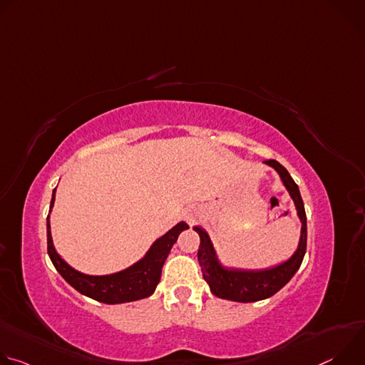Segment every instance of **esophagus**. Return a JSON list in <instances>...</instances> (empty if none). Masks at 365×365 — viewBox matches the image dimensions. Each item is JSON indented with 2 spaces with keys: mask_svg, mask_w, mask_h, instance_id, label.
<instances>
[{
  "mask_svg": "<svg viewBox=\"0 0 365 365\" xmlns=\"http://www.w3.org/2000/svg\"><path fill=\"white\" fill-rule=\"evenodd\" d=\"M200 215H202V210H200V207H197V206H189L187 210L185 211V218H186V221L189 224L195 222Z\"/></svg>",
  "mask_w": 365,
  "mask_h": 365,
  "instance_id": "esophagus-1",
  "label": "esophagus"
}]
</instances>
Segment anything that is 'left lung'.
Instances as JSON below:
<instances>
[{
	"mask_svg": "<svg viewBox=\"0 0 365 365\" xmlns=\"http://www.w3.org/2000/svg\"><path fill=\"white\" fill-rule=\"evenodd\" d=\"M264 165L273 168L277 172L283 182V186L286 187L294 203L297 218L302 224L297 248L284 262L269 269L244 270L228 267L220 259L218 251L215 250L214 242L206 230H203L200 225L193 227L200 238L197 262L202 269V276L205 282L210 284L212 294H215L217 297L241 303L269 299L290 282V279L294 276L303 262L306 252L307 228L306 212L299 187L289 175V172L279 162L267 160L264 162Z\"/></svg>",
	"mask_w": 365,
	"mask_h": 365,
	"instance_id": "left-lung-1",
	"label": "left lung"
}]
</instances>
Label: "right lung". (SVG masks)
<instances>
[{
	"instance_id": "right-lung-1",
	"label": "right lung",
	"mask_w": 365,
	"mask_h": 365,
	"mask_svg": "<svg viewBox=\"0 0 365 365\" xmlns=\"http://www.w3.org/2000/svg\"><path fill=\"white\" fill-rule=\"evenodd\" d=\"M56 189L51 193L50 211L47 215V252L51 259V263L61 273V276L79 293L102 302L107 304H118L127 302H135L151 296L158 287L162 269L166 262V258L178 241V237L182 231L187 230L189 225L183 221L178 222L173 228H170L166 234L155 240L147 252L135 262L133 266L111 274L103 276H92L78 272L72 266H69L62 255L56 251L53 238H51L50 231V212L55 205Z\"/></svg>"
}]
</instances>
